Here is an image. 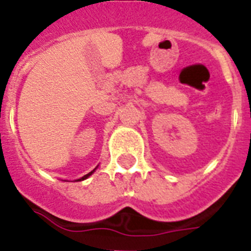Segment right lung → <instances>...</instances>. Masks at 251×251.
I'll list each match as a JSON object with an SVG mask.
<instances>
[{"label":"right lung","mask_w":251,"mask_h":251,"mask_svg":"<svg viewBox=\"0 0 251 251\" xmlns=\"http://www.w3.org/2000/svg\"><path fill=\"white\" fill-rule=\"evenodd\" d=\"M94 172H95V169H94V171H92V172H90V173H87L86 176H83V177H82V178H79V179H78V181H83V179H86L87 177H90V176L92 175V173H94Z\"/></svg>","instance_id":"right-lung-1"}]
</instances>
